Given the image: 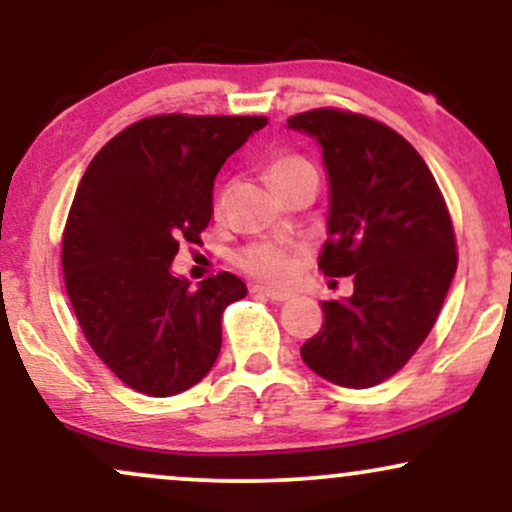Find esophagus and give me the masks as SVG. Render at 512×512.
<instances>
[{
  "label": "esophagus",
  "instance_id": "esophagus-1",
  "mask_svg": "<svg viewBox=\"0 0 512 512\" xmlns=\"http://www.w3.org/2000/svg\"><path fill=\"white\" fill-rule=\"evenodd\" d=\"M252 293H257V296H267L269 301H289L291 298V293H286V291H276V289H272V286H252Z\"/></svg>",
  "mask_w": 512,
  "mask_h": 512
}]
</instances>
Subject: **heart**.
<instances>
[{
	"mask_svg": "<svg viewBox=\"0 0 512 512\" xmlns=\"http://www.w3.org/2000/svg\"><path fill=\"white\" fill-rule=\"evenodd\" d=\"M303 168H310V163H305L303 158H296V156L276 158L267 170L269 182L276 185V182L289 178V175L298 173V170ZM238 264L245 269V272L257 276V279L272 281V284H286V281L293 276V269H296V264H293L289 252L272 243H260V245H250V248H245L238 255Z\"/></svg>",
	"mask_w": 512,
	"mask_h": 512,
	"instance_id": "b5f03b06",
	"label": "heart"
}]
</instances>
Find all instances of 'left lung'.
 Returning a JSON list of instances; mask_svg holds the SVG:
<instances>
[{
	"label": "left lung",
	"instance_id": "1",
	"mask_svg": "<svg viewBox=\"0 0 512 512\" xmlns=\"http://www.w3.org/2000/svg\"><path fill=\"white\" fill-rule=\"evenodd\" d=\"M315 139L330 185L320 269L354 276V293L322 301L320 332L301 346L334 385L373 387L395 375L436 325L457 269L443 195L419 151L395 129L342 110L293 115Z\"/></svg>",
	"mask_w": 512,
	"mask_h": 512
}]
</instances>
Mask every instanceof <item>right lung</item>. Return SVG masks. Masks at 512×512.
<instances>
[{
    "label": "right lung",
    "mask_w": 512,
    "mask_h": 512,
    "mask_svg": "<svg viewBox=\"0 0 512 512\" xmlns=\"http://www.w3.org/2000/svg\"><path fill=\"white\" fill-rule=\"evenodd\" d=\"M267 117L156 115L93 156L69 209L62 269L98 358L149 397L190 390L221 351V315L248 286L221 272L192 289L170 264L209 226L214 180Z\"/></svg>",
    "instance_id": "1"
}]
</instances>
